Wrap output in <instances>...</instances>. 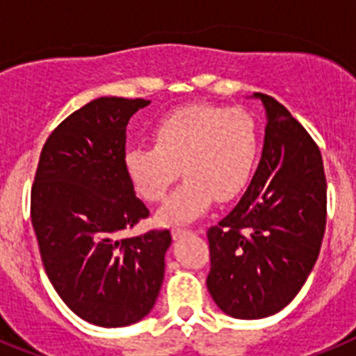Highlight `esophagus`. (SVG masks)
<instances>
[{
	"label": "esophagus",
	"mask_w": 356,
	"mask_h": 356,
	"mask_svg": "<svg viewBox=\"0 0 356 356\" xmlns=\"http://www.w3.org/2000/svg\"><path fill=\"white\" fill-rule=\"evenodd\" d=\"M172 237L175 238H180L184 237V235H188V234H193V229H187V228H172Z\"/></svg>",
	"instance_id": "34e87169"
}]
</instances>
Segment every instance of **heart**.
I'll return each instance as SVG.
<instances>
[{"mask_svg": "<svg viewBox=\"0 0 356 356\" xmlns=\"http://www.w3.org/2000/svg\"><path fill=\"white\" fill-rule=\"evenodd\" d=\"M153 146H134L124 155L131 185L147 203L168 197L175 181H185L159 212L162 222H188L213 200L226 203L244 191L257 165L259 124L244 108L193 103L165 114L151 130Z\"/></svg>", "mask_w": 356, "mask_h": 356, "instance_id": "obj_1", "label": "heart"}]
</instances>
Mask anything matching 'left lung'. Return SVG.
<instances>
[{
	"label": "left lung",
	"instance_id": "left-lung-1",
	"mask_svg": "<svg viewBox=\"0 0 356 356\" xmlns=\"http://www.w3.org/2000/svg\"><path fill=\"white\" fill-rule=\"evenodd\" d=\"M267 112L262 159L232 212L207 232V287L222 312L262 319L287 307L319 257L326 228L323 156L282 103L254 92Z\"/></svg>",
	"mask_w": 356,
	"mask_h": 356
}]
</instances>
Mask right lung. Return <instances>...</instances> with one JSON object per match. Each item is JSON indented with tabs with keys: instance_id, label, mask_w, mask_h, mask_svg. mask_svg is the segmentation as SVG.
Returning <instances> with one entry per match:
<instances>
[{
	"instance_id": "add662e5",
	"label": "right lung",
	"mask_w": 356,
	"mask_h": 356,
	"mask_svg": "<svg viewBox=\"0 0 356 356\" xmlns=\"http://www.w3.org/2000/svg\"><path fill=\"white\" fill-rule=\"evenodd\" d=\"M97 97L51 131L31 185L30 216L49 282L78 317L105 328L149 312L163 280L168 228L121 238L149 210L124 165L127 124L146 106Z\"/></svg>"
}]
</instances>
